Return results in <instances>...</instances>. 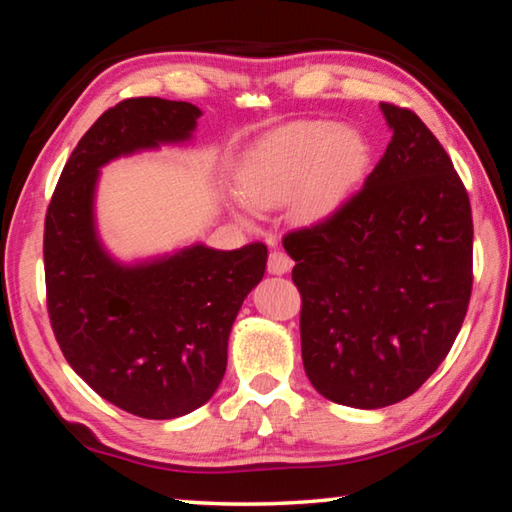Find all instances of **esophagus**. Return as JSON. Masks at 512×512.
<instances>
[{
  "mask_svg": "<svg viewBox=\"0 0 512 512\" xmlns=\"http://www.w3.org/2000/svg\"><path fill=\"white\" fill-rule=\"evenodd\" d=\"M291 257L287 253H282V250H273L271 255H268V273L273 275H284L291 271Z\"/></svg>",
  "mask_w": 512,
  "mask_h": 512,
  "instance_id": "1",
  "label": "esophagus"
}]
</instances>
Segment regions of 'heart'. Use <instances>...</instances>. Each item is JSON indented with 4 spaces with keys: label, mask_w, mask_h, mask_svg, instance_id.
Returning <instances> with one entry per match:
<instances>
[{
    "label": "heart",
    "mask_w": 512,
    "mask_h": 512,
    "mask_svg": "<svg viewBox=\"0 0 512 512\" xmlns=\"http://www.w3.org/2000/svg\"><path fill=\"white\" fill-rule=\"evenodd\" d=\"M368 144L352 128L329 121H300L257 146L239 173V192L253 207L289 201L300 221L332 214L359 183Z\"/></svg>",
    "instance_id": "obj_1"
}]
</instances>
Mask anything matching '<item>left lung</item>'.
I'll return each mask as SVG.
<instances>
[{
    "label": "left lung",
    "mask_w": 512,
    "mask_h": 512,
    "mask_svg": "<svg viewBox=\"0 0 512 512\" xmlns=\"http://www.w3.org/2000/svg\"><path fill=\"white\" fill-rule=\"evenodd\" d=\"M393 137L336 210L284 235L316 391L354 409L406 400L452 350L472 296V207L413 110L381 103Z\"/></svg>",
    "instance_id": "obj_1"
}]
</instances>
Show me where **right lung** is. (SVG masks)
Here are the masks:
<instances>
[{"label": "right lung", "mask_w": 512, "mask_h": 512, "mask_svg": "<svg viewBox=\"0 0 512 512\" xmlns=\"http://www.w3.org/2000/svg\"><path fill=\"white\" fill-rule=\"evenodd\" d=\"M198 117L192 103L158 97L108 108L69 155L45 216L47 311L60 350L94 393L149 420L194 411L219 388L230 329L264 277L266 246H192L119 266L94 235V183L117 155L187 140Z\"/></svg>", "instance_id": "right-lung-1"}]
</instances>
